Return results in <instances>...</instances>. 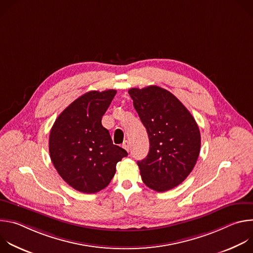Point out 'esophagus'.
Listing matches in <instances>:
<instances>
[{"label": "esophagus", "instance_id": "1", "mask_svg": "<svg viewBox=\"0 0 253 253\" xmlns=\"http://www.w3.org/2000/svg\"><path fill=\"white\" fill-rule=\"evenodd\" d=\"M122 147L126 150V151H128L129 152V150H130V143H129V141H124V143L122 144Z\"/></svg>", "mask_w": 253, "mask_h": 253}]
</instances>
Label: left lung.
I'll return each instance as SVG.
<instances>
[{"label":"left lung","instance_id":"left-lung-1","mask_svg":"<svg viewBox=\"0 0 253 253\" xmlns=\"http://www.w3.org/2000/svg\"><path fill=\"white\" fill-rule=\"evenodd\" d=\"M149 137V152L138 161L143 182L164 192L182 183L193 170L200 152L198 125L172 93L158 87L128 91Z\"/></svg>","mask_w":253,"mask_h":253}]
</instances>
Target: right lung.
Masks as SVG:
<instances>
[{
    "instance_id": "obj_1",
    "label": "right lung",
    "mask_w": 253,
    "mask_h": 253,
    "mask_svg": "<svg viewBox=\"0 0 253 253\" xmlns=\"http://www.w3.org/2000/svg\"><path fill=\"white\" fill-rule=\"evenodd\" d=\"M116 92H87L66 108L51 129L52 163L64 181L80 192L91 194L107 187L116 164L128 155L114 145L101 123Z\"/></svg>"
}]
</instances>
